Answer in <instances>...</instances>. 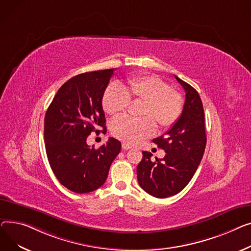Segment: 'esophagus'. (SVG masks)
<instances>
[{
    "mask_svg": "<svg viewBox=\"0 0 251 251\" xmlns=\"http://www.w3.org/2000/svg\"><path fill=\"white\" fill-rule=\"evenodd\" d=\"M122 148H123V150H129V149H131V147L129 145H127V144H123L122 145Z\"/></svg>",
    "mask_w": 251,
    "mask_h": 251,
    "instance_id": "1",
    "label": "esophagus"
}]
</instances>
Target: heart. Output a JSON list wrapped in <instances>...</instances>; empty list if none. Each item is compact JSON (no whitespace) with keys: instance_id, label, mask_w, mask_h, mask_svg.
Returning a JSON list of instances; mask_svg holds the SVG:
<instances>
[{"instance_id":"1","label":"heart","mask_w":251,"mask_h":251,"mask_svg":"<svg viewBox=\"0 0 251 251\" xmlns=\"http://www.w3.org/2000/svg\"><path fill=\"white\" fill-rule=\"evenodd\" d=\"M130 98L146 101L143 114L149 116L134 119L125 115L111 123L112 135L129 145L139 144L155 134L154 118L161 127L169 128L177 122L182 111L180 94L156 75L131 78L125 88L120 84H111L102 97L103 109L111 115L119 114L127 108Z\"/></svg>"}]
</instances>
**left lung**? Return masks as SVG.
I'll return each instance as SVG.
<instances>
[{
    "label": "left lung",
    "mask_w": 251,
    "mask_h": 251,
    "mask_svg": "<svg viewBox=\"0 0 251 251\" xmlns=\"http://www.w3.org/2000/svg\"><path fill=\"white\" fill-rule=\"evenodd\" d=\"M175 79L185 91L182 112L168 131L153 140L166 155L153 162L152 154L144 151L137 167L140 186L159 199L178 194L187 185L201 163L207 144L201 99L194 87L177 76Z\"/></svg>",
    "instance_id": "1"
}]
</instances>
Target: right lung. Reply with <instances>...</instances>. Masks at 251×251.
Returning <instances> with one entry per match:
<instances>
[{
	"mask_svg": "<svg viewBox=\"0 0 251 251\" xmlns=\"http://www.w3.org/2000/svg\"><path fill=\"white\" fill-rule=\"evenodd\" d=\"M113 72L108 69L73 77L58 89L44 117L50 165L57 180L76 194L102 186L121 152L122 144L114 138L99 149L86 143L92 131L106 132L102 97Z\"/></svg>",
	"mask_w": 251,
	"mask_h": 251,
	"instance_id": "obj_1",
	"label": "right lung"
}]
</instances>
